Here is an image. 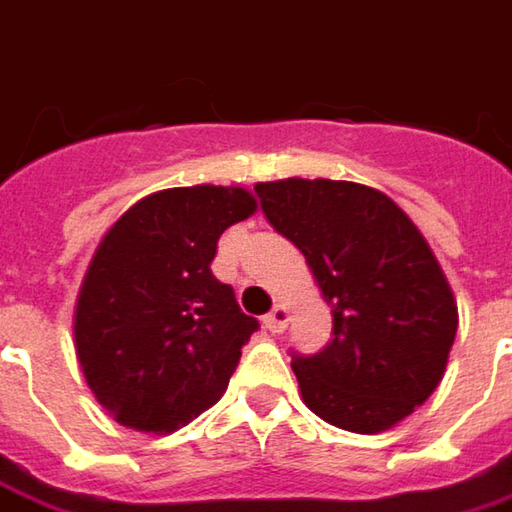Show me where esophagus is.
Here are the masks:
<instances>
[{"instance_id":"1","label":"esophagus","mask_w":512,"mask_h":512,"mask_svg":"<svg viewBox=\"0 0 512 512\" xmlns=\"http://www.w3.org/2000/svg\"><path fill=\"white\" fill-rule=\"evenodd\" d=\"M287 319H290V310H287L285 305H276L265 316V327L270 333H282L287 327Z\"/></svg>"}]
</instances>
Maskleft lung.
Masks as SVG:
<instances>
[{
    "instance_id": "1",
    "label": "left lung",
    "mask_w": 512,
    "mask_h": 512,
    "mask_svg": "<svg viewBox=\"0 0 512 512\" xmlns=\"http://www.w3.org/2000/svg\"><path fill=\"white\" fill-rule=\"evenodd\" d=\"M267 222L305 253L333 339L293 356L305 404L350 433H382L430 399L459 307L419 227L382 190L333 179L259 182Z\"/></svg>"
}]
</instances>
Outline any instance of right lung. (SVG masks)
<instances>
[{"label":"right lung","mask_w":512,"mask_h":512,"mask_svg":"<svg viewBox=\"0 0 512 512\" xmlns=\"http://www.w3.org/2000/svg\"><path fill=\"white\" fill-rule=\"evenodd\" d=\"M256 213L245 187L193 185L128 207L90 259L73 344L96 402L125 427L173 433L216 404L259 322L210 262Z\"/></svg>","instance_id":"obj_1"}]
</instances>
